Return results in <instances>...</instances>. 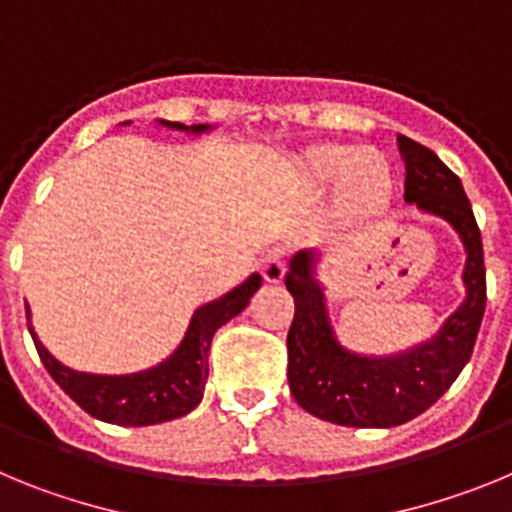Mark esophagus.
<instances>
[{"instance_id":"34e87169","label":"esophagus","mask_w":512,"mask_h":512,"mask_svg":"<svg viewBox=\"0 0 512 512\" xmlns=\"http://www.w3.org/2000/svg\"><path fill=\"white\" fill-rule=\"evenodd\" d=\"M259 266L266 282H282L284 269H287V253H284V248H269L261 256Z\"/></svg>"}]
</instances>
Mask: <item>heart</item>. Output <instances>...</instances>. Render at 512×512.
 I'll return each instance as SVG.
<instances>
[{"mask_svg":"<svg viewBox=\"0 0 512 512\" xmlns=\"http://www.w3.org/2000/svg\"><path fill=\"white\" fill-rule=\"evenodd\" d=\"M318 174L325 179H341L348 174V202L356 210H377L390 194V171L382 158L361 153L356 148L330 146L315 156Z\"/></svg>","mask_w":512,"mask_h":512,"instance_id":"obj_1","label":"heart"}]
</instances>
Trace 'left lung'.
<instances>
[{
  "label": "left lung",
  "instance_id": "8db88e82",
  "mask_svg": "<svg viewBox=\"0 0 512 512\" xmlns=\"http://www.w3.org/2000/svg\"><path fill=\"white\" fill-rule=\"evenodd\" d=\"M397 143L408 171L405 202L449 220L464 241L467 300L433 341L392 359H366L348 354L333 336L323 289L312 279V253L300 251L289 261L284 284L295 297L287 333L289 390L310 415L351 428H392L431 408L467 366L485 315V251L461 179L431 148L405 135Z\"/></svg>",
  "mask_w": 512,
  "mask_h": 512
}]
</instances>
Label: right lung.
<instances>
[{"mask_svg":"<svg viewBox=\"0 0 512 512\" xmlns=\"http://www.w3.org/2000/svg\"><path fill=\"white\" fill-rule=\"evenodd\" d=\"M164 125H171V122H164ZM171 128L189 130L184 125H176V122ZM192 130L202 133V130H207V125H194ZM259 287L261 277L253 274L248 282L235 287L225 297L200 307L194 312L182 346L176 348L171 359L153 366L148 372L128 374V377H99V374L74 372L45 351V346L33 333V325H30V336H33L38 356L48 374L84 413L115 425L166 423V420L182 418L200 405L207 372H210L207 351H210L212 336L220 325L228 323L248 305V300Z\"/></svg>","mask_w":512,"mask_h":512,"instance_id":"obj_1","label":"right lung"}]
</instances>
